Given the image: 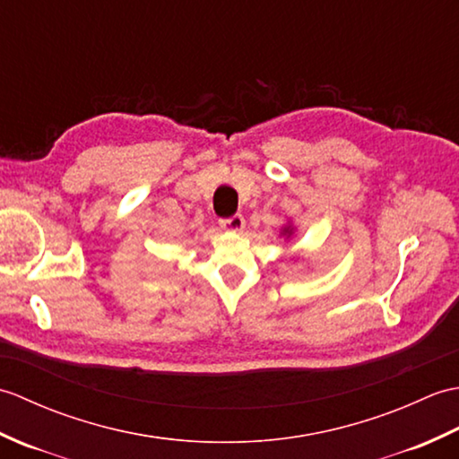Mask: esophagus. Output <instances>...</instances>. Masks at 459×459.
Here are the masks:
<instances>
[{
	"instance_id": "1",
	"label": "esophagus",
	"mask_w": 459,
	"mask_h": 459,
	"mask_svg": "<svg viewBox=\"0 0 459 459\" xmlns=\"http://www.w3.org/2000/svg\"><path fill=\"white\" fill-rule=\"evenodd\" d=\"M245 224L247 222H245V217H242V214H232V217L221 221V227L227 229V230H232V232L242 230V229H245Z\"/></svg>"
}]
</instances>
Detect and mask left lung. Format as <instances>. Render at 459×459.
I'll use <instances>...</instances> for the list:
<instances>
[{
  "mask_svg": "<svg viewBox=\"0 0 459 459\" xmlns=\"http://www.w3.org/2000/svg\"><path fill=\"white\" fill-rule=\"evenodd\" d=\"M281 235H284L286 238L294 237V227H291V224H288V227H284V230H281Z\"/></svg>",
  "mask_w": 459,
  "mask_h": 459,
  "instance_id": "8db88e82",
  "label": "left lung"
}]
</instances>
